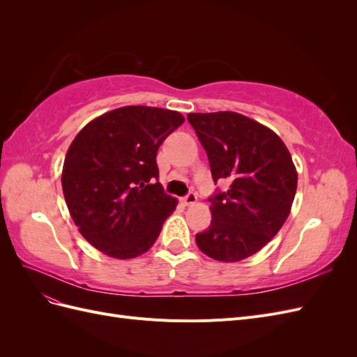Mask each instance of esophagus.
<instances>
[{"mask_svg":"<svg viewBox=\"0 0 357 357\" xmlns=\"http://www.w3.org/2000/svg\"><path fill=\"white\" fill-rule=\"evenodd\" d=\"M197 199H198V197H197V193H193V192H189L188 195L185 197V198H181V202L185 204V205H192V204H195L197 202Z\"/></svg>","mask_w":357,"mask_h":357,"instance_id":"obj_1","label":"esophagus"}]
</instances>
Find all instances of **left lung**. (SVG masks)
Instances as JSON below:
<instances>
[{"mask_svg": "<svg viewBox=\"0 0 357 357\" xmlns=\"http://www.w3.org/2000/svg\"><path fill=\"white\" fill-rule=\"evenodd\" d=\"M188 121L208 156L214 183H231L208 198L211 225L197 234V244L215 261H243L282 229L296 193V168L282 138L250 117L189 113Z\"/></svg>", "mask_w": 357, "mask_h": 357, "instance_id": "obj_1", "label": "left lung"}]
</instances>
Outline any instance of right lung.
Wrapping results in <instances>:
<instances>
[{"label":"right lung","instance_id":"1","mask_svg":"<svg viewBox=\"0 0 357 357\" xmlns=\"http://www.w3.org/2000/svg\"><path fill=\"white\" fill-rule=\"evenodd\" d=\"M185 122L178 112L128 105L93 119L75 135L62 190L84 240L116 259L146 253L177 199L164 192L156 153Z\"/></svg>","mask_w":357,"mask_h":357}]
</instances>
